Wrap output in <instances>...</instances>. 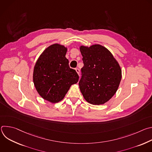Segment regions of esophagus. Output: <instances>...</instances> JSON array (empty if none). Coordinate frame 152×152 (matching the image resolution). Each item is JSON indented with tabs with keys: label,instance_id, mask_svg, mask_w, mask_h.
I'll return each instance as SVG.
<instances>
[{
	"label": "esophagus",
	"instance_id": "esophagus-1",
	"mask_svg": "<svg viewBox=\"0 0 152 152\" xmlns=\"http://www.w3.org/2000/svg\"><path fill=\"white\" fill-rule=\"evenodd\" d=\"M75 70H76V72H77V74H78V75H79V73H80V70H79V69H77H77H75Z\"/></svg>",
	"mask_w": 152,
	"mask_h": 152
}]
</instances>
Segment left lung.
I'll use <instances>...</instances> for the list:
<instances>
[{"label": "left lung", "mask_w": 152, "mask_h": 152, "mask_svg": "<svg viewBox=\"0 0 152 152\" xmlns=\"http://www.w3.org/2000/svg\"><path fill=\"white\" fill-rule=\"evenodd\" d=\"M79 49L83 62L80 90L86 102L103 104L118 90L121 79L120 66L110 51L100 45L80 46Z\"/></svg>", "instance_id": "left-lung-1"}]
</instances>
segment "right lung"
<instances>
[{
    "label": "right lung",
    "mask_w": 152,
    "mask_h": 152,
    "mask_svg": "<svg viewBox=\"0 0 152 152\" xmlns=\"http://www.w3.org/2000/svg\"><path fill=\"white\" fill-rule=\"evenodd\" d=\"M67 51L62 45H52L41 54L34 66L33 81L37 92L53 103L62 100L79 80L76 70L69 67Z\"/></svg>",
    "instance_id": "add662e5"
}]
</instances>
